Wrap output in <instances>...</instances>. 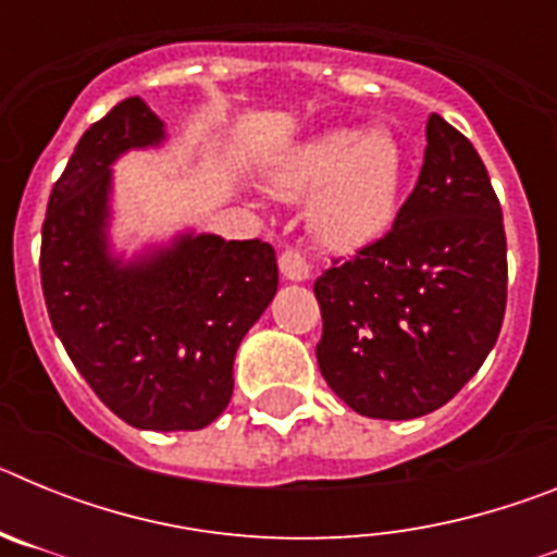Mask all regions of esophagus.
Masks as SVG:
<instances>
[{
    "label": "esophagus",
    "instance_id": "obj_1",
    "mask_svg": "<svg viewBox=\"0 0 557 557\" xmlns=\"http://www.w3.org/2000/svg\"><path fill=\"white\" fill-rule=\"evenodd\" d=\"M278 268H282V275L289 278V282H304V278H309L307 256L298 248H284L282 256H278Z\"/></svg>",
    "mask_w": 557,
    "mask_h": 557
}]
</instances>
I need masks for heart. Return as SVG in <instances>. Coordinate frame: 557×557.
<instances>
[{
  "mask_svg": "<svg viewBox=\"0 0 557 557\" xmlns=\"http://www.w3.org/2000/svg\"><path fill=\"white\" fill-rule=\"evenodd\" d=\"M401 181V152L385 131L351 127L295 145L273 172L284 198L312 195V225L326 245L351 248L387 225Z\"/></svg>",
  "mask_w": 557,
  "mask_h": 557,
  "instance_id": "heart-1",
  "label": "heart"
}]
</instances>
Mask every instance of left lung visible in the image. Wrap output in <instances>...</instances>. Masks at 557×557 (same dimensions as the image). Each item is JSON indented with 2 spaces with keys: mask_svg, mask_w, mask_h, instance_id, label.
Wrapping results in <instances>:
<instances>
[{
  "mask_svg": "<svg viewBox=\"0 0 557 557\" xmlns=\"http://www.w3.org/2000/svg\"><path fill=\"white\" fill-rule=\"evenodd\" d=\"M318 366L351 410L405 421L480 371L508 304L502 206L474 145L432 113L424 166L391 231L314 278Z\"/></svg>",
  "mask_w": 557,
  "mask_h": 557,
  "instance_id": "1",
  "label": "left lung"
}]
</instances>
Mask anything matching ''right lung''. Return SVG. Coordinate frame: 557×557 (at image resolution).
Listing matches in <instances>:
<instances>
[{
    "label": "right lung",
    "instance_id": "obj_1",
    "mask_svg": "<svg viewBox=\"0 0 557 557\" xmlns=\"http://www.w3.org/2000/svg\"><path fill=\"white\" fill-rule=\"evenodd\" d=\"M161 136L139 97L83 133L49 195L41 289L69 359L113 416L136 430H203L228 407L236 348L273 301L278 264L270 243L211 234L145 264L108 259V164Z\"/></svg>",
    "mask_w": 557,
    "mask_h": 557
}]
</instances>
